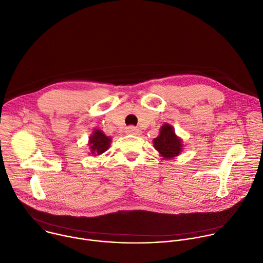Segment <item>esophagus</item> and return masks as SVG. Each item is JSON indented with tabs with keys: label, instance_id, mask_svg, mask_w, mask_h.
<instances>
[{
	"label": "esophagus",
	"instance_id": "1",
	"mask_svg": "<svg viewBox=\"0 0 263 263\" xmlns=\"http://www.w3.org/2000/svg\"><path fill=\"white\" fill-rule=\"evenodd\" d=\"M125 133H126V134H129V135H135V136H137V135H140V129L137 128V127H135V126H128V127H126Z\"/></svg>",
	"mask_w": 263,
	"mask_h": 263
}]
</instances>
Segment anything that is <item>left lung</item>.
I'll return each instance as SVG.
<instances>
[{
  "instance_id": "8db88e82",
  "label": "left lung",
  "mask_w": 263,
  "mask_h": 263,
  "mask_svg": "<svg viewBox=\"0 0 263 263\" xmlns=\"http://www.w3.org/2000/svg\"><path fill=\"white\" fill-rule=\"evenodd\" d=\"M153 146L165 160L175 158L183 151L182 139L176 135L174 127L168 123L162 124L159 129V135L153 139Z\"/></svg>"
}]
</instances>
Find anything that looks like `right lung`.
Returning a JSON list of instances; mask_svg holds the SVG:
<instances>
[{"mask_svg": "<svg viewBox=\"0 0 263 263\" xmlns=\"http://www.w3.org/2000/svg\"><path fill=\"white\" fill-rule=\"evenodd\" d=\"M112 138L105 135L103 130L100 128H95L92 134L89 137L88 140V146H89V154H92L91 156H99L106 152L111 145Z\"/></svg>", "mask_w": 263, "mask_h": 263, "instance_id": "add662e5", "label": "right lung"}]
</instances>
